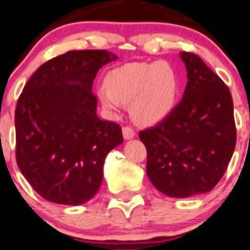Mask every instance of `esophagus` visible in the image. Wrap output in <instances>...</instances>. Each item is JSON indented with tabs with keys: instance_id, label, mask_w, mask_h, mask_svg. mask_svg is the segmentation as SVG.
Returning <instances> with one entry per match:
<instances>
[{
	"instance_id": "esophagus-1",
	"label": "esophagus",
	"mask_w": 250,
	"mask_h": 250,
	"mask_svg": "<svg viewBox=\"0 0 250 250\" xmlns=\"http://www.w3.org/2000/svg\"><path fill=\"white\" fill-rule=\"evenodd\" d=\"M123 135L125 140H130L135 136V131L131 126H124L123 127Z\"/></svg>"
}]
</instances>
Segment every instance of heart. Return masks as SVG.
<instances>
[{"label":"heart","instance_id":"1","mask_svg":"<svg viewBox=\"0 0 250 250\" xmlns=\"http://www.w3.org/2000/svg\"><path fill=\"white\" fill-rule=\"evenodd\" d=\"M99 91L102 104L111 111L131 103L135 120L152 125L174 109L180 91L177 70L166 61L130 62L110 71Z\"/></svg>","mask_w":250,"mask_h":250}]
</instances>
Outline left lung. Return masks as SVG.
Wrapping results in <instances>:
<instances>
[{
    "instance_id": "obj_1",
    "label": "left lung",
    "mask_w": 250,
    "mask_h": 250,
    "mask_svg": "<svg viewBox=\"0 0 250 250\" xmlns=\"http://www.w3.org/2000/svg\"><path fill=\"white\" fill-rule=\"evenodd\" d=\"M180 58L188 71L183 99L167 118L139 134L149 180L172 198L212 190L237 141L229 88L198 55L183 51Z\"/></svg>"
}]
</instances>
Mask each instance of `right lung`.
Returning <instances> with one entry per match:
<instances>
[{"mask_svg": "<svg viewBox=\"0 0 250 250\" xmlns=\"http://www.w3.org/2000/svg\"><path fill=\"white\" fill-rule=\"evenodd\" d=\"M116 59L106 50H73L42 63L17 102L16 159L45 200L81 205L103 179L106 154L123 144L119 124L97 116L92 84Z\"/></svg>", "mask_w": 250, "mask_h": 250, "instance_id": "add662e5", "label": "right lung"}]
</instances>
